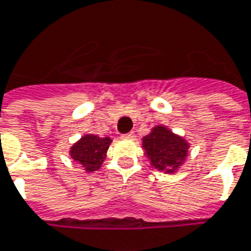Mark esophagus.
<instances>
[{
  "mask_svg": "<svg viewBox=\"0 0 251 251\" xmlns=\"http://www.w3.org/2000/svg\"><path fill=\"white\" fill-rule=\"evenodd\" d=\"M122 137H125V139H134V133L133 132L127 133V134H124Z\"/></svg>",
  "mask_w": 251,
  "mask_h": 251,
  "instance_id": "34e87169",
  "label": "esophagus"
}]
</instances>
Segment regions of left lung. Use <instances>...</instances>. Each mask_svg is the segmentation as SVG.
I'll list each match as a JSON object with an SVG mask.
<instances>
[{
    "label": "left lung",
    "mask_w": 251,
    "mask_h": 251,
    "mask_svg": "<svg viewBox=\"0 0 251 251\" xmlns=\"http://www.w3.org/2000/svg\"><path fill=\"white\" fill-rule=\"evenodd\" d=\"M144 155L151 166L166 175H175L188 158L190 143L172 132L168 126L156 125L143 137Z\"/></svg>",
    "instance_id": "left-lung-1"
}]
</instances>
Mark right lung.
Wrapping results in <instances>:
<instances>
[{
	"instance_id": "1",
	"label": "right lung",
	"mask_w": 251,
	"mask_h": 251,
	"mask_svg": "<svg viewBox=\"0 0 251 251\" xmlns=\"http://www.w3.org/2000/svg\"><path fill=\"white\" fill-rule=\"evenodd\" d=\"M111 141V137H99L88 133L71 146L68 154L86 173H92L101 168Z\"/></svg>"
}]
</instances>
